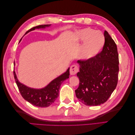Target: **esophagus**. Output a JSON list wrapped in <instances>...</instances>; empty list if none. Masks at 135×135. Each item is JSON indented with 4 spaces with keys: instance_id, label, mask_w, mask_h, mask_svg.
Returning <instances> with one entry per match:
<instances>
[{
    "instance_id": "34e87169",
    "label": "esophagus",
    "mask_w": 135,
    "mask_h": 135,
    "mask_svg": "<svg viewBox=\"0 0 135 135\" xmlns=\"http://www.w3.org/2000/svg\"><path fill=\"white\" fill-rule=\"evenodd\" d=\"M79 69L78 66L75 65H73L70 67V74L73 75L76 74V73L78 72Z\"/></svg>"
}]
</instances>
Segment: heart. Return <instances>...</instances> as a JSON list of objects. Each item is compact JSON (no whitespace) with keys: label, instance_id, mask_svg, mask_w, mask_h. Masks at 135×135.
I'll return each mask as SVG.
<instances>
[{"label":"heart","instance_id":"obj_1","mask_svg":"<svg viewBox=\"0 0 135 135\" xmlns=\"http://www.w3.org/2000/svg\"><path fill=\"white\" fill-rule=\"evenodd\" d=\"M72 42L74 43L84 42L79 55L81 59L87 60L98 55L104 46L105 39L101 31L88 27L77 31L73 36Z\"/></svg>","mask_w":135,"mask_h":135}]
</instances>
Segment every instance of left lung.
Instances as JSON below:
<instances>
[{"label":"left lung","instance_id":"8db88e82","mask_svg":"<svg viewBox=\"0 0 135 135\" xmlns=\"http://www.w3.org/2000/svg\"><path fill=\"white\" fill-rule=\"evenodd\" d=\"M105 42L100 54L85 61L78 60L77 76L79 85L76 97L83 104L97 106L104 104L115 89L119 73V58L117 45L107 31Z\"/></svg>","mask_w":135,"mask_h":135}]
</instances>
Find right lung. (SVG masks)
Returning a JSON list of instances; mask_svg holds the SVG:
<instances>
[{"instance_id":"1","label":"right lung","mask_w":135,"mask_h":135,"mask_svg":"<svg viewBox=\"0 0 135 135\" xmlns=\"http://www.w3.org/2000/svg\"><path fill=\"white\" fill-rule=\"evenodd\" d=\"M51 25V24H50V25L36 26L28 30L26 32V34L34 30L36 28H38V29L39 28H45L46 27H50ZM14 65H15V62ZM69 69H70V68H69L63 74L52 80L46 87L40 89L28 87L26 85L20 83L17 79L15 71H13V74L16 83L17 85L20 93L23 99L35 107L46 108L54 103L55 101L59 97V89L61 84L64 80L69 78V75H70Z\"/></svg>"}]
</instances>
